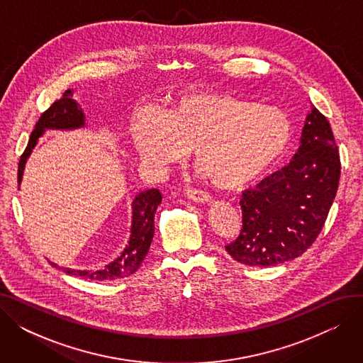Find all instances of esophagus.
<instances>
[{"label":"esophagus","instance_id":"34e87169","mask_svg":"<svg viewBox=\"0 0 363 363\" xmlns=\"http://www.w3.org/2000/svg\"><path fill=\"white\" fill-rule=\"evenodd\" d=\"M185 194L189 200L194 201V203H199V204H204V203H208L212 200L211 196H208L204 191H201V189H197V188H188Z\"/></svg>","mask_w":363,"mask_h":363}]
</instances>
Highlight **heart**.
I'll return each instance as SVG.
<instances>
[{
	"label": "heart",
	"mask_w": 363,
	"mask_h": 363,
	"mask_svg": "<svg viewBox=\"0 0 363 363\" xmlns=\"http://www.w3.org/2000/svg\"><path fill=\"white\" fill-rule=\"evenodd\" d=\"M133 140L145 162L166 167L193 150L194 164L222 189L255 181L287 150L291 122L282 110L235 95L199 92L179 97L162 119L141 121Z\"/></svg>",
	"instance_id": "b5f03b06"
}]
</instances>
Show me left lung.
<instances>
[{
    "instance_id": "obj_1",
    "label": "left lung",
    "mask_w": 363,
    "mask_h": 363,
    "mask_svg": "<svg viewBox=\"0 0 363 363\" xmlns=\"http://www.w3.org/2000/svg\"><path fill=\"white\" fill-rule=\"evenodd\" d=\"M340 172L330 122L312 107L293 160L242 193V228L237 240L225 245L226 252L242 264L260 268L301 256L327 220Z\"/></svg>"
}]
</instances>
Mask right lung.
I'll return each instance as SVG.
<instances>
[{"label":"right lung","mask_w":363,"mask_h":363,"mask_svg":"<svg viewBox=\"0 0 363 363\" xmlns=\"http://www.w3.org/2000/svg\"><path fill=\"white\" fill-rule=\"evenodd\" d=\"M85 125L84 111L79 104L73 100V91L67 89L60 100H55L43 114L40 121L36 122L35 129L30 133L26 150L18 160L17 170V182L21 184L23 177L25 163L32 152V148L36 145L38 138H40L45 129H74L82 128ZM162 201V194L157 188L147 189V191L140 193L132 203V228H130V238L123 253L103 269L99 271H74L67 268H59L55 263L50 262L55 268L62 269L67 275H74L88 279L97 281H111L125 278L135 272L143 260L145 259L150 244L155 235V213L156 208Z\"/></svg>","instance_id":"add662e5"}]
</instances>
